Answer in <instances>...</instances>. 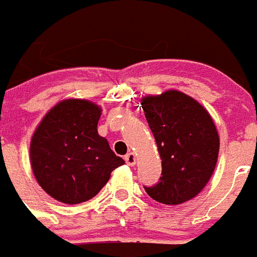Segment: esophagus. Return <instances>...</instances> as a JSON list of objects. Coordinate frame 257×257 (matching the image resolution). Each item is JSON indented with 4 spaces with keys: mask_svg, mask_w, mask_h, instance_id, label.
Here are the masks:
<instances>
[{
    "mask_svg": "<svg viewBox=\"0 0 257 257\" xmlns=\"http://www.w3.org/2000/svg\"><path fill=\"white\" fill-rule=\"evenodd\" d=\"M125 162H126V165H129V166H134L135 163H136V157H135L134 153H128L126 155H125Z\"/></svg>",
    "mask_w": 257,
    "mask_h": 257,
    "instance_id": "esophagus-1",
    "label": "esophagus"
}]
</instances>
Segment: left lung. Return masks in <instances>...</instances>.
Listing matches in <instances>:
<instances>
[{
  "label": "left lung",
  "mask_w": 257,
  "mask_h": 257,
  "mask_svg": "<svg viewBox=\"0 0 257 257\" xmlns=\"http://www.w3.org/2000/svg\"><path fill=\"white\" fill-rule=\"evenodd\" d=\"M142 107L162 159V174L144 187L154 200L181 204L206 187L215 169L219 136L199 102L180 91L146 96Z\"/></svg>",
  "instance_id": "1"
}]
</instances>
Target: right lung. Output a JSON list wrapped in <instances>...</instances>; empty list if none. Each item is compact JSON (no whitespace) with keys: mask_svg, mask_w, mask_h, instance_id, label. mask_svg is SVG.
<instances>
[{"mask_svg":"<svg viewBox=\"0 0 257 257\" xmlns=\"http://www.w3.org/2000/svg\"><path fill=\"white\" fill-rule=\"evenodd\" d=\"M100 109L81 99L62 100L32 136L31 166L38 184L56 200L77 204L106 185L122 158L96 131Z\"/></svg>","mask_w":257,"mask_h":257,"instance_id":"1","label":"right lung"}]
</instances>
